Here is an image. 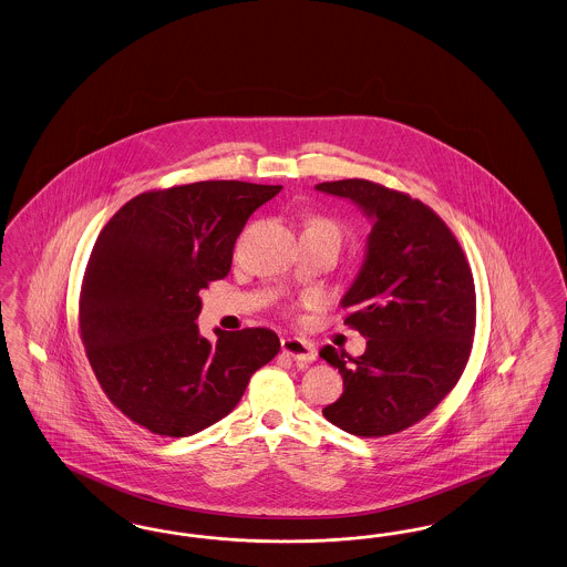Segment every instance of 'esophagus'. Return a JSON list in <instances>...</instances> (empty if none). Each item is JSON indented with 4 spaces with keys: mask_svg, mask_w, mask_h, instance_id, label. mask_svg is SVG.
Returning a JSON list of instances; mask_svg holds the SVG:
<instances>
[{
    "mask_svg": "<svg viewBox=\"0 0 567 567\" xmlns=\"http://www.w3.org/2000/svg\"><path fill=\"white\" fill-rule=\"evenodd\" d=\"M282 354L293 359L297 363H312L317 359V350L308 341L297 340V338H285L280 341Z\"/></svg>",
    "mask_w": 567,
    "mask_h": 567,
    "instance_id": "34e87169",
    "label": "esophagus"
}]
</instances>
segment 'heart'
<instances>
[{
	"mask_svg": "<svg viewBox=\"0 0 567 567\" xmlns=\"http://www.w3.org/2000/svg\"><path fill=\"white\" fill-rule=\"evenodd\" d=\"M308 229H318V231H331V234L340 236V227L336 226L333 221L324 219V217H310V219L306 221L303 231H308Z\"/></svg>",
	"mask_w": 567,
	"mask_h": 567,
	"instance_id": "b5f03b06",
	"label": "heart"
}]
</instances>
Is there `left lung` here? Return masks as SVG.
I'll use <instances>...</instances> for the list:
<instances>
[{
  "label": "left lung",
  "mask_w": 567,
  "mask_h": 567,
  "mask_svg": "<svg viewBox=\"0 0 567 567\" xmlns=\"http://www.w3.org/2000/svg\"><path fill=\"white\" fill-rule=\"evenodd\" d=\"M371 221L361 270L341 297L346 324L364 340L352 359L333 346L343 392L322 409L341 431L385 436L426 417L457 384L475 336L473 272L452 229L420 200L364 179L318 183Z\"/></svg>",
  "instance_id": "8db88e82"
}]
</instances>
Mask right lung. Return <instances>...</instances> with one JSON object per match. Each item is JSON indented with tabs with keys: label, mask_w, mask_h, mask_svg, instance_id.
<instances>
[{
	"label": "right lung",
	"mask_w": 567,
	"mask_h": 567,
	"mask_svg": "<svg viewBox=\"0 0 567 567\" xmlns=\"http://www.w3.org/2000/svg\"><path fill=\"white\" fill-rule=\"evenodd\" d=\"M282 185L198 182L145 192L99 234L80 295V333L107 399L135 424L189 436L226 417L280 350L270 329L200 336V289L231 268L250 215Z\"/></svg>",
	"instance_id": "obj_1"
}]
</instances>
